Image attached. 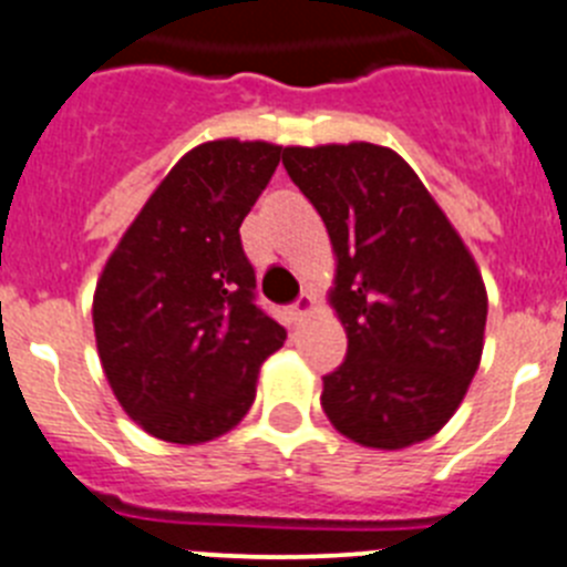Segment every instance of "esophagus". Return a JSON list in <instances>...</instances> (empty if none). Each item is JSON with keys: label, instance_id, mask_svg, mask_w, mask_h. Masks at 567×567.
Segmentation results:
<instances>
[{"label": "esophagus", "instance_id": "esophagus-1", "mask_svg": "<svg viewBox=\"0 0 567 567\" xmlns=\"http://www.w3.org/2000/svg\"><path fill=\"white\" fill-rule=\"evenodd\" d=\"M310 310H313V296H310V293H302V296H299V299H296L293 305H290L288 313L293 316L296 321H299V319H302V316H308Z\"/></svg>", "mask_w": 567, "mask_h": 567}]
</instances>
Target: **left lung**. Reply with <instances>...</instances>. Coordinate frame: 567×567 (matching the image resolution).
Returning <instances> with one entry per match:
<instances>
[{
	"mask_svg": "<svg viewBox=\"0 0 567 567\" xmlns=\"http://www.w3.org/2000/svg\"><path fill=\"white\" fill-rule=\"evenodd\" d=\"M290 181L328 226L330 305L347 355L321 410L370 449H404L455 415L483 353L486 285L421 177L386 146H285Z\"/></svg>",
	"mask_w": 567,
	"mask_h": 567,
	"instance_id": "1",
	"label": "left lung"
}]
</instances>
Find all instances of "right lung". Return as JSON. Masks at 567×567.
I'll return each instance as SVG.
<instances>
[{
  "label": "right lung",
  "mask_w": 567,
  "mask_h": 567,
  "mask_svg": "<svg viewBox=\"0 0 567 567\" xmlns=\"http://www.w3.org/2000/svg\"><path fill=\"white\" fill-rule=\"evenodd\" d=\"M282 146L208 141L175 163L95 285L101 367L132 421L169 443H206L243 421L285 328L257 308L239 226Z\"/></svg>",
  "instance_id": "add662e5"
}]
</instances>
